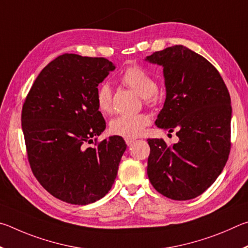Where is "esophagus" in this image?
<instances>
[{"mask_svg": "<svg viewBox=\"0 0 248 248\" xmlns=\"http://www.w3.org/2000/svg\"><path fill=\"white\" fill-rule=\"evenodd\" d=\"M134 141H135L134 138H125V142H126L127 146H131Z\"/></svg>", "mask_w": 248, "mask_h": 248, "instance_id": "esophagus-1", "label": "esophagus"}]
</instances>
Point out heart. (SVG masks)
I'll use <instances>...</instances> for the list:
<instances>
[{"label":"heart","mask_w":248,"mask_h":248,"mask_svg":"<svg viewBox=\"0 0 248 248\" xmlns=\"http://www.w3.org/2000/svg\"><path fill=\"white\" fill-rule=\"evenodd\" d=\"M120 80L124 86L144 98L147 104H154L158 101V86L150 73L140 65L128 66L121 74ZM95 103L100 112L111 114L113 111V94L110 86L102 84L98 87L95 93ZM150 124V117L145 113L138 114H124L117 116L110 124V131L117 136L134 138L140 136L146 126Z\"/></svg>","instance_id":"b5f03b06"}]
</instances>
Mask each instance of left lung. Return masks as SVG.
<instances>
[{
  "mask_svg": "<svg viewBox=\"0 0 248 248\" xmlns=\"http://www.w3.org/2000/svg\"><path fill=\"white\" fill-rule=\"evenodd\" d=\"M147 61L163 66L167 98L155 125L176 131L179 142L148 140V174L157 192L188 201L214 184L231 149V98L220 73L184 46L154 52Z\"/></svg>",
  "mask_w": 248,
  "mask_h": 248,
  "instance_id": "1",
  "label": "left lung"
}]
</instances>
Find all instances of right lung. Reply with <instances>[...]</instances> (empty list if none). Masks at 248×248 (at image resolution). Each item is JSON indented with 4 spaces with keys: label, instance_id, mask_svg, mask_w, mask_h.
Returning <instances> with one entry per match:
<instances>
[{
    "label": "right lung",
    "instance_id": "1",
    "mask_svg": "<svg viewBox=\"0 0 248 248\" xmlns=\"http://www.w3.org/2000/svg\"><path fill=\"white\" fill-rule=\"evenodd\" d=\"M115 68L108 59L65 53L39 74L25 99L21 127L33 175L52 196L88 205L111 189L126 144L87 145L106 128L97 87Z\"/></svg>",
    "mask_w": 248,
    "mask_h": 248
}]
</instances>
